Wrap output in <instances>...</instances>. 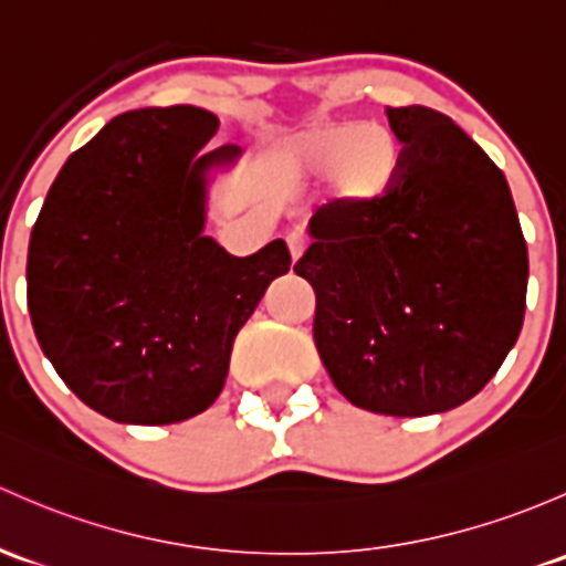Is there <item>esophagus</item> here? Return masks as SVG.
Masks as SVG:
<instances>
[{
	"instance_id": "1",
	"label": "esophagus",
	"mask_w": 566,
	"mask_h": 566,
	"mask_svg": "<svg viewBox=\"0 0 566 566\" xmlns=\"http://www.w3.org/2000/svg\"><path fill=\"white\" fill-rule=\"evenodd\" d=\"M287 247H290V254H293V260H298L303 252H306V238L301 233H290L287 235Z\"/></svg>"
}]
</instances>
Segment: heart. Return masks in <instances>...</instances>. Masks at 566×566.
Masks as SVG:
<instances>
[{
  "label": "heart",
  "instance_id": "obj_1",
  "mask_svg": "<svg viewBox=\"0 0 566 566\" xmlns=\"http://www.w3.org/2000/svg\"><path fill=\"white\" fill-rule=\"evenodd\" d=\"M295 174L331 187L344 203L374 206L390 192L401 165V146L390 127L377 122H319L290 146Z\"/></svg>",
  "mask_w": 566,
  "mask_h": 566
}]
</instances>
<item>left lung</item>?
<instances>
[{
    "label": "left lung",
    "instance_id": "obj_1",
    "mask_svg": "<svg viewBox=\"0 0 566 566\" xmlns=\"http://www.w3.org/2000/svg\"><path fill=\"white\" fill-rule=\"evenodd\" d=\"M385 113L403 146L390 192L317 208L295 273L317 295L314 344L338 392L420 418L478 396L518 342L528 252L507 178L453 118Z\"/></svg>",
    "mask_w": 566,
    "mask_h": 566
}]
</instances>
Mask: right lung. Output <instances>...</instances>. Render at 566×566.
<instances>
[{"label":"right lung","mask_w":566,"mask_h":566,"mask_svg":"<svg viewBox=\"0 0 566 566\" xmlns=\"http://www.w3.org/2000/svg\"><path fill=\"white\" fill-rule=\"evenodd\" d=\"M219 122L195 105L116 116L70 154L29 238L27 303L45 358L86 407L116 423L206 412L268 284L290 271L282 238L233 258L206 235L203 154Z\"/></svg>","instance_id":"obj_1"}]
</instances>
